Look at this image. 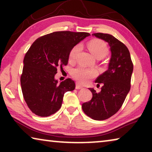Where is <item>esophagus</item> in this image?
<instances>
[{
	"label": "esophagus",
	"mask_w": 152,
	"mask_h": 152,
	"mask_svg": "<svg viewBox=\"0 0 152 152\" xmlns=\"http://www.w3.org/2000/svg\"><path fill=\"white\" fill-rule=\"evenodd\" d=\"M75 88H76V89H81V88H83V86H81L80 84H77Z\"/></svg>",
	"instance_id": "34e87169"
}]
</instances>
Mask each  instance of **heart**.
Instances as JSON below:
<instances>
[{"instance_id":"obj_1","label":"heart","mask_w":152,"mask_h":152,"mask_svg":"<svg viewBox=\"0 0 152 152\" xmlns=\"http://www.w3.org/2000/svg\"><path fill=\"white\" fill-rule=\"evenodd\" d=\"M88 48L91 53L97 58H103L107 56L109 53V48L107 43L100 39H93L88 43ZM81 50L80 44L76 45L72 48L69 54V60L70 61H74L77 56L79 52ZM72 75L75 80L81 84H87L91 79L94 78L97 75V72L95 69H89L82 66H79L72 69Z\"/></svg>"}]
</instances>
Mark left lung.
Segmentation results:
<instances>
[{"mask_svg":"<svg viewBox=\"0 0 152 152\" xmlns=\"http://www.w3.org/2000/svg\"><path fill=\"white\" fill-rule=\"evenodd\" d=\"M97 38L109 43L111 58L107 71L100 75L95 82L102 84L97 93L89 88L93 94L90 101L82 104L83 111L95 120L108 119L119 111L131 88L134 65L130 53L123 43L109 34L94 33Z\"/></svg>","mask_w":152,"mask_h":152,"instance_id":"left-lung-1","label":"left lung"}]
</instances>
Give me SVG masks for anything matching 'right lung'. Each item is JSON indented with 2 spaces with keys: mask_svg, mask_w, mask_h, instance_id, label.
Returning <instances> with one entry per match:
<instances>
[{
  "mask_svg": "<svg viewBox=\"0 0 152 152\" xmlns=\"http://www.w3.org/2000/svg\"><path fill=\"white\" fill-rule=\"evenodd\" d=\"M90 34L59 31L39 37L25 55L20 85L24 99L35 115L48 117L61 107L64 93L73 91L75 82L66 79L58 84L55 75L57 68L68 62L75 45Z\"/></svg>",
  "mask_w": 152,
  "mask_h": 152,
  "instance_id": "add662e5",
  "label": "right lung"
}]
</instances>
